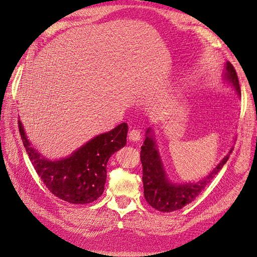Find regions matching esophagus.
Here are the masks:
<instances>
[{"label": "esophagus", "instance_id": "esophagus-1", "mask_svg": "<svg viewBox=\"0 0 257 257\" xmlns=\"http://www.w3.org/2000/svg\"><path fill=\"white\" fill-rule=\"evenodd\" d=\"M141 138H142V134H141V131L139 130H137V128H133V130H131L130 132H128V139L131 142H139L141 141Z\"/></svg>", "mask_w": 257, "mask_h": 257}]
</instances>
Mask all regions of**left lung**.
I'll use <instances>...</instances> for the list:
<instances>
[{
	"label": "left lung",
	"instance_id": "obj_1",
	"mask_svg": "<svg viewBox=\"0 0 257 257\" xmlns=\"http://www.w3.org/2000/svg\"><path fill=\"white\" fill-rule=\"evenodd\" d=\"M225 79L232 84L238 94L241 95L239 80L236 69L229 62L226 63ZM232 148L226 157L217 164V166L203 180L196 183L176 184L168 181L164 167H163L153 137L150 136V128L147 131L146 141L142 147L141 161L143 164V182L145 198L151 207L162 212H172L192 203L206 186L212 181L215 175L220 172L227 162Z\"/></svg>",
	"mask_w": 257,
	"mask_h": 257
}]
</instances>
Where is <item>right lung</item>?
Wrapping results in <instances>:
<instances>
[{"label": "right lung", "mask_w": 257, "mask_h": 257, "mask_svg": "<svg viewBox=\"0 0 257 257\" xmlns=\"http://www.w3.org/2000/svg\"><path fill=\"white\" fill-rule=\"evenodd\" d=\"M19 133L30 161L48 190L67 203L90 204L104 192L107 162L126 144L127 124L94 137L68 158L50 161L42 157L27 139L18 120Z\"/></svg>", "instance_id": "right-lung-1"}]
</instances>
